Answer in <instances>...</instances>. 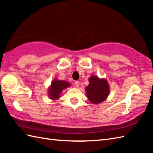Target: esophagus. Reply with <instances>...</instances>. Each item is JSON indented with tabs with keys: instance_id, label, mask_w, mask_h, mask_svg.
I'll return each instance as SVG.
<instances>
[{
	"instance_id": "esophagus-1",
	"label": "esophagus",
	"mask_w": 153,
	"mask_h": 153,
	"mask_svg": "<svg viewBox=\"0 0 153 153\" xmlns=\"http://www.w3.org/2000/svg\"><path fill=\"white\" fill-rule=\"evenodd\" d=\"M75 85H76V87H78L80 86V82H78V81H75Z\"/></svg>"
}]
</instances>
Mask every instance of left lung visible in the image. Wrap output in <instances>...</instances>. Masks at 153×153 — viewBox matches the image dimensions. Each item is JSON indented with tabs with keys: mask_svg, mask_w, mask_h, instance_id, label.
Wrapping results in <instances>:
<instances>
[{
	"mask_svg": "<svg viewBox=\"0 0 153 153\" xmlns=\"http://www.w3.org/2000/svg\"><path fill=\"white\" fill-rule=\"evenodd\" d=\"M89 80V84L85 87L87 98L93 104L103 102L107 98L110 92V87L107 80L105 78L100 79L97 76H91Z\"/></svg>",
	"mask_w": 153,
	"mask_h": 153,
	"instance_id": "1",
	"label": "left lung"
}]
</instances>
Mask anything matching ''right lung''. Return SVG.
Masks as SVG:
<instances>
[{"mask_svg": "<svg viewBox=\"0 0 153 153\" xmlns=\"http://www.w3.org/2000/svg\"><path fill=\"white\" fill-rule=\"evenodd\" d=\"M70 84L64 80H59L55 79L51 83V85L49 87L48 94L50 99L55 100L60 98V94L62 91L66 89L67 87H70Z\"/></svg>", "mask_w": 153, "mask_h": 153, "instance_id": "obj_1", "label": "right lung"}]
</instances>
